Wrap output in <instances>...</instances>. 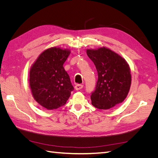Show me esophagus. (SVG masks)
I'll return each instance as SVG.
<instances>
[{"mask_svg":"<svg viewBox=\"0 0 158 158\" xmlns=\"http://www.w3.org/2000/svg\"><path fill=\"white\" fill-rule=\"evenodd\" d=\"M82 88H83V85H82V84H76L75 85V89L76 90H80V89H82Z\"/></svg>","mask_w":158,"mask_h":158,"instance_id":"34e87169","label":"esophagus"}]
</instances>
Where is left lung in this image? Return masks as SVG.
<instances>
[{
    "instance_id": "left-lung-1",
    "label": "left lung",
    "mask_w": 158,
    "mask_h": 158,
    "mask_svg": "<svg viewBox=\"0 0 158 158\" xmlns=\"http://www.w3.org/2000/svg\"><path fill=\"white\" fill-rule=\"evenodd\" d=\"M86 52L98 75L95 90L90 96L92 106L109 109L122 103L131 84V69L125 59L106 47L87 49Z\"/></svg>"
}]
</instances>
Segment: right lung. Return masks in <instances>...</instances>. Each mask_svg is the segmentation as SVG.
I'll return each instance as SVG.
<instances>
[{
    "label": "right lung",
    "instance_id": "obj_1",
    "mask_svg": "<svg viewBox=\"0 0 158 158\" xmlns=\"http://www.w3.org/2000/svg\"><path fill=\"white\" fill-rule=\"evenodd\" d=\"M70 51L52 47L41 53L30 71V85L33 98L49 110L66 104L74 87L63 64Z\"/></svg>",
    "mask_w": 158,
    "mask_h": 158
}]
</instances>
